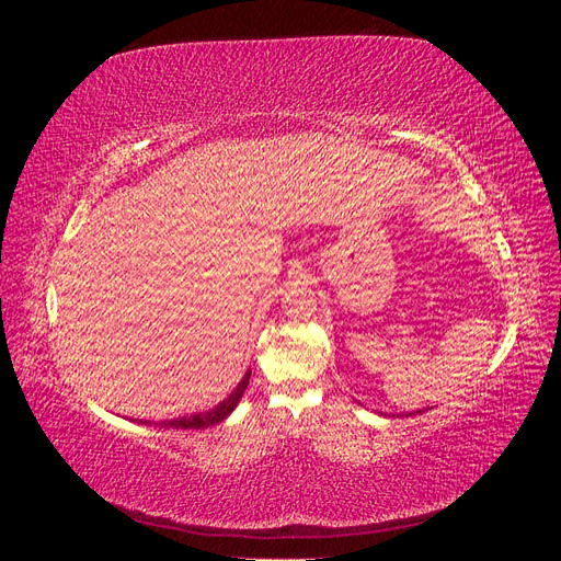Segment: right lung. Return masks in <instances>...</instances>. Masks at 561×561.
I'll list each match as a JSON object with an SVG mask.
<instances>
[{"label":"right lung","mask_w":561,"mask_h":561,"mask_svg":"<svg viewBox=\"0 0 561 561\" xmlns=\"http://www.w3.org/2000/svg\"><path fill=\"white\" fill-rule=\"evenodd\" d=\"M250 383V371L241 379V383L236 386L233 393L219 402L217 407H213V410L208 412H198V414H192V416H180V419H171V421H161V423H154V426H163V428H180V431H198V428H208V426H215V423H219L222 419H227L233 407L239 404V400L243 398L245 388ZM145 423V426H151V421H140Z\"/></svg>","instance_id":"1"}]
</instances>
